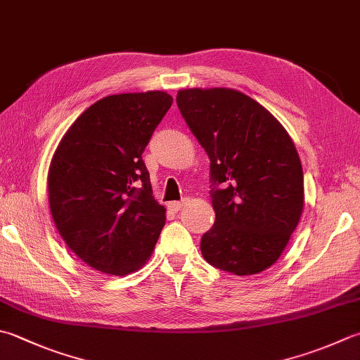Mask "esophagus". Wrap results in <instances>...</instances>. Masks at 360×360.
Wrapping results in <instances>:
<instances>
[{
  "label": "esophagus",
  "mask_w": 360,
  "mask_h": 360,
  "mask_svg": "<svg viewBox=\"0 0 360 360\" xmlns=\"http://www.w3.org/2000/svg\"><path fill=\"white\" fill-rule=\"evenodd\" d=\"M182 206H184V202H181V201H172V202H168V209L173 210V212H178V210H181Z\"/></svg>",
  "instance_id": "esophagus-1"
}]
</instances>
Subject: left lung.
<instances>
[{"label": "left lung", "mask_w": 360, "mask_h": 360, "mask_svg": "<svg viewBox=\"0 0 360 360\" xmlns=\"http://www.w3.org/2000/svg\"><path fill=\"white\" fill-rule=\"evenodd\" d=\"M176 103L210 159L215 223L201 237L202 257L237 276L266 270L304 206L302 167L290 136L242 91L187 89Z\"/></svg>", "instance_id": "left-lung-1"}]
</instances>
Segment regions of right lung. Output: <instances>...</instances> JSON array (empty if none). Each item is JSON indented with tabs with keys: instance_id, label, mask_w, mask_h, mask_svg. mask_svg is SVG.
<instances>
[{
	"instance_id": "obj_1",
	"label": "right lung",
	"mask_w": 360,
	"mask_h": 360,
	"mask_svg": "<svg viewBox=\"0 0 360 360\" xmlns=\"http://www.w3.org/2000/svg\"><path fill=\"white\" fill-rule=\"evenodd\" d=\"M165 91L110 95L62 137L48 172L49 209L67 246L101 273L139 270L165 224L142 159L172 108Z\"/></svg>"
}]
</instances>
